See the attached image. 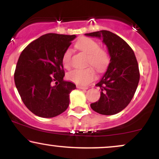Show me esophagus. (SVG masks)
<instances>
[{
    "mask_svg": "<svg viewBox=\"0 0 159 159\" xmlns=\"http://www.w3.org/2000/svg\"><path fill=\"white\" fill-rule=\"evenodd\" d=\"M77 88L78 89H81V90H87L88 89L87 87H83V86H80V85H77Z\"/></svg>",
    "mask_w": 159,
    "mask_h": 159,
    "instance_id": "1",
    "label": "esophagus"
}]
</instances>
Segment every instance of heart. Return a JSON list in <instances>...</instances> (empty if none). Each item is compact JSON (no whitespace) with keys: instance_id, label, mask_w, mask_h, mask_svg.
Segmentation results:
<instances>
[{"instance_id":"b5f03b06","label":"heart","mask_w":159,"mask_h":159,"mask_svg":"<svg viewBox=\"0 0 159 159\" xmlns=\"http://www.w3.org/2000/svg\"><path fill=\"white\" fill-rule=\"evenodd\" d=\"M75 47L81 52L87 54L85 65L91 66L98 73L107 69L110 62L108 53L104 48H99L97 42L90 38H81L76 43ZM72 50L66 49L62 57L64 68L69 69L72 66ZM91 66L85 69H75L67 75V78L73 83L80 85H87L95 78L94 69Z\"/></svg>"}]
</instances>
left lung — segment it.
<instances>
[{
  "mask_svg": "<svg viewBox=\"0 0 159 159\" xmlns=\"http://www.w3.org/2000/svg\"><path fill=\"white\" fill-rule=\"evenodd\" d=\"M85 35L102 38L111 57L106 72L96 84L100 87V98L90 107L100 114H116L130 103L139 83L136 57L126 42L114 33L100 30Z\"/></svg>",
  "mask_w": 159,
  "mask_h": 159,
  "instance_id": "left-lung-1",
  "label": "left lung"
}]
</instances>
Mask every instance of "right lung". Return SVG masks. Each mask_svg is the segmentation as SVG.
<instances>
[{
    "label": "right lung",
    "instance_id": "1",
    "mask_svg": "<svg viewBox=\"0 0 159 159\" xmlns=\"http://www.w3.org/2000/svg\"><path fill=\"white\" fill-rule=\"evenodd\" d=\"M75 35L47 34L30 43L20 54L14 80L21 100L38 116L62 114L75 84L63 81L62 57Z\"/></svg>",
    "mask_w": 159,
    "mask_h": 159
}]
</instances>
